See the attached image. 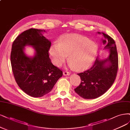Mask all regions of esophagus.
<instances>
[{
  "mask_svg": "<svg viewBox=\"0 0 130 130\" xmlns=\"http://www.w3.org/2000/svg\"><path fill=\"white\" fill-rule=\"evenodd\" d=\"M70 74L69 72H68L67 71H63V75L64 76H67V75H69Z\"/></svg>",
  "mask_w": 130,
  "mask_h": 130,
  "instance_id": "1",
  "label": "esophagus"
}]
</instances>
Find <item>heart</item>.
Returning <instances> with one entry per match:
<instances>
[{
  "instance_id": "obj_1",
  "label": "heart",
  "mask_w": 130,
  "mask_h": 130,
  "mask_svg": "<svg viewBox=\"0 0 130 130\" xmlns=\"http://www.w3.org/2000/svg\"><path fill=\"white\" fill-rule=\"evenodd\" d=\"M97 51V46L88 38L73 35L62 38L59 44L50 50L53 63L60 66L68 56L70 66L76 70L87 69L93 62Z\"/></svg>"
}]
</instances>
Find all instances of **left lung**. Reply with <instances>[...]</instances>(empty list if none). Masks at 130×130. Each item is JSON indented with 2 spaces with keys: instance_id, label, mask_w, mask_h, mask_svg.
Wrapping results in <instances>:
<instances>
[{
  "instance_id": "1",
  "label": "left lung",
  "mask_w": 130,
  "mask_h": 130,
  "mask_svg": "<svg viewBox=\"0 0 130 130\" xmlns=\"http://www.w3.org/2000/svg\"><path fill=\"white\" fill-rule=\"evenodd\" d=\"M102 33L106 39L103 40L104 44L106 43L105 48L110 50L109 57L104 60L97 57L90 69L77 74L81 81L75 91L85 99H94L103 95L112 86L117 76L118 57L115 41L108 34ZM107 62L109 63L106 65Z\"/></svg>"
}]
</instances>
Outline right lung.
I'll list each match as a JSON object with an SVG mask.
<instances>
[{
    "mask_svg": "<svg viewBox=\"0 0 130 130\" xmlns=\"http://www.w3.org/2000/svg\"><path fill=\"white\" fill-rule=\"evenodd\" d=\"M42 31L30 28L21 33L13 41L11 53L12 69L17 83L22 91L34 97L51 92L63 75L62 71L52 63L48 52L51 42L43 36ZM27 45L35 48L36 53L34 57L24 54V47Z\"/></svg>",
    "mask_w": 130,
    "mask_h": 130,
    "instance_id": "1",
    "label": "right lung"
}]
</instances>
